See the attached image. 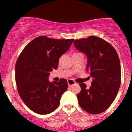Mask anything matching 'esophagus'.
I'll use <instances>...</instances> for the list:
<instances>
[{"label":"esophagus","mask_w":132,"mask_h":132,"mask_svg":"<svg viewBox=\"0 0 132 132\" xmlns=\"http://www.w3.org/2000/svg\"><path fill=\"white\" fill-rule=\"evenodd\" d=\"M68 85H69V86H72L76 84V82L75 81H74L73 80L70 79H68Z\"/></svg>","instance_id":"34e87169"}]
</instances>
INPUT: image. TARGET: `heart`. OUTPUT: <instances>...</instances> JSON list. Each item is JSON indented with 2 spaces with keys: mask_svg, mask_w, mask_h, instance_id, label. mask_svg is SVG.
<instances>
[{
  "mask_svg": "<svg viewBox=\"0 0 132 132\" xmlns=\"http://www.w3.org/2000/svg\"><path fill=\"white\" fill-rule=\"evenodd\" d=\"M78 53H74L73 54H78Z\"/></svg>",
  "mask_w": 132,
  "mask_h": 132,
  "instance_id": "b5f03b06",
  "label": "heart"
}]
</instances>
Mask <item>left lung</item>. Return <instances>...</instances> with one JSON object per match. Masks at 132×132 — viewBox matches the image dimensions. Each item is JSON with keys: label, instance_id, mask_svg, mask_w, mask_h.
I'll use <instances>...</instances> for the list:
<instances>
[{"label": "left lung", "instance_id": "8db88e82", "mask_svg": "<svg viewBox=\"0 0 132 132\" xmlns=\"http://www.w3.org/2000/svg\"><path fill=\"white\" fill-rule=\"evenodd\" d=\"M74 44L87 56L86 71L93 78L89 89H86V84H79V104L90 114L102 113L112 104L120 86L119 56L109 43L95 36L76 40Z\"/></svg>", "mask_w": 132, "mask_h": 132}]
</instances>
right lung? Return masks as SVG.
<instances>
[{"label": "right lung", "instance_id": "1", "mask_svg": "<svg viewBox=\"0 0 132 132\" xmlns=\"http://www.w3.org/2000/svg\"><path fill=\"white\" fill-rule=\"evenodd\" d=\"M74 39L57 40L40 36L23 50L15 64V81L23 102L38 114L50 113L60 105L67 90V80L50 82V72L56 69L59 58L68 50Z\"/></svg>", "mask_w": 132, "mask_h": 132}]
</instances>
